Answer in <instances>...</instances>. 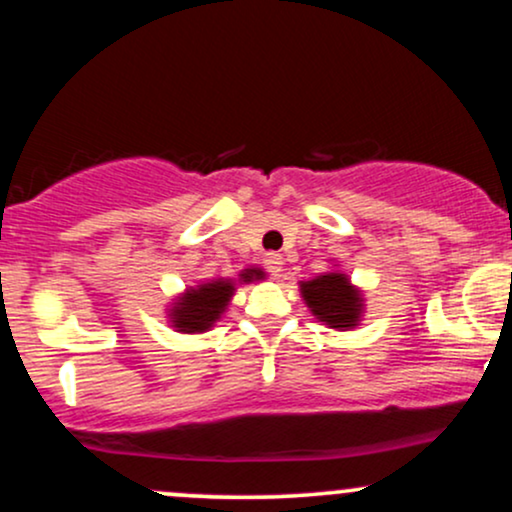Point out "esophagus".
I'll use <instances>...</instances> for the list:
<instances>
[{
    "label": "esophagus",
    "mask_w": 512,
    "mask_h": 512,
    "mask_svg": "<svg viewBox=\"0 0 512 512\" xmlns=\"http://www.w3.org/2000/svg\"><path fill=\"white\" fill-rule=\"evenodd\" d=\"M264 264H267L269 274L279 279V276H281V264H284V260H281V255H276V252H269V255H264Z\"/></svg>",
    "instance_id": "esophagus-1"
}]
</instances>
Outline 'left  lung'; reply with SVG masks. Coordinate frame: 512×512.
<instances>
[{
  "label": "left lung",
  "mask_w": 512,
  "mask_h": 512,
  "mask_svg": "<svg viewBox=\"0 0 512 512\" xmlns=\"http://www.w3.org/2000/svg\"><path fill=\"white\" fill-rule=\"evenodd\" d=\"M301 296L317 320L332 330H354L363 315V296L349 276L327 272L301 281Z\"/></svg>",
  "instance_id": "obj_1"
}]
</instances>
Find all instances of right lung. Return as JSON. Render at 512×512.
I'll use <instances>...</instances> for the list:
<instances>
[{
    "instance_id": "obj_1",
    "label": "right lung",
    "mask_w": 512,
    "mask_h": 512,
    "mask_svg": "<svg viewBox=\"0 0 512 512\" xmlns=\"http://www.w3.org/2000/svg\"><path fill=\"white\" fill-rule=\"evenodd\" d=\"M257 279H264V272L260 267L243 269L238 274V281H245V284ZM233 291H236V281L233 279H214L207 281V284L190 286V289L175 298V303L170 305V325L185 334L211 330L214 322L221 320V315L226 313Z\"/></svg>"
}]
</instances>
